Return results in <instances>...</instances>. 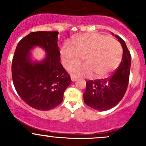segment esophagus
<instances>
[{
    "mask_svg": "<svg viewBox=\"0 0 146 146\" xmlns=\"http://www.w3.org/2000/svg\"><path fill=\"white\" fill-rule=\"evenodd\" d=\"M70 78H71V80L73 82H75L76 80H77V78H76V77H74V76H70Z\"/></svg>",
    "mask_w": 146,
    "mask_h": 146,
    "instance_id": "34e87169",
    "label": "esophagus"
}]
</instances>
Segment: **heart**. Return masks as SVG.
Returning <instances> with one entry per match:
<instances>
[{
  "instance_id": "heart-1",
  "label": "heart",
  "mask_w": 146,
  "mask_h": 146,
  "mask_svg": "<svg viewBox=\"0 0 146 146\" xmlns=\"http://www.w3.org/2000/svg\"><path fill=\"white\" fill-rule=\"evenodd\" d=\"M61 61L66 69L85 58L86 63L70 69L76 77L91 76L102 78L117 68L122 58L121 46L117 41L99 34H86L77 38L75 46L66 43L61 50Z\"/></svg>"
}]
</instances>
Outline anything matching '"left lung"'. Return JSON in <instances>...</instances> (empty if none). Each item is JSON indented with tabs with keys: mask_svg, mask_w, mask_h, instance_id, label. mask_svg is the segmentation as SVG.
Here are the masks:
<instances>
[{
	"mask_svg": "<svg viewBox=\"0 0 146 146\" xmlns=\"http://www.w3.org/2000/svg\"><path fill=\"white\" fill-rule=\"evenodd\" d=\"M115 36L123 48V56L118 68L107 78L86 82L84 102L94 110L105 111L115 107L121 100L127 90L131 56L124 41L117 35Z\"/></svg>",
	"mask_w": 146,
	"mask_h": 146,
	"instance_id": "obj_1",
	"label": "left lung"
}]
</instances>
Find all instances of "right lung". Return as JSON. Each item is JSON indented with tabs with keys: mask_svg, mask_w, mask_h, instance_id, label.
Returning <instances> with one entry per match:
<instances>
[{
	"mask_svg": "<svg viewBox=\"0 0 146 146\" xmlns=\"http://www.w3.org/2000/svg\"><path fill=\"white\" fill-rule=\"evenodd\" d=\"M58 32H32L17 44L12 61V78L19 96L32 108L46 111L61 104L65 90L71 82L60 62L57 39ZM42 47L47 57L32 63L29 51Z\"/></svg>",
	"mask_w": 146,
	"mask_h": 146,
	"instance_id": "add662e5",
	"label": "right lung"
}]
</instances>
